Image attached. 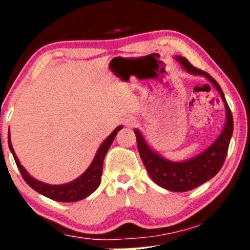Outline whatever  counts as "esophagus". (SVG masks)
I'll list each match as a JSON object with an SVG mask.
<instances>
[{"label":"esophagus","instance_id":"esophagus-1","mask_svg":"<svg viewBox=\"0 0 250 250\" xmlns=\"http://www.w3.org/2000/svg\"><path fill=\"white\" fill-rule=\"evenodd\" d=\"M135 123H136V121L134 117H125V119H124V124L126 126H133V125H135Z\"/></svg>","mask_w":250,"mask_h":250}]
</instances>
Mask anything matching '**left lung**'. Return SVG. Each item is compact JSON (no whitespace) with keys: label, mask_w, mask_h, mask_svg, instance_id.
I'll return each mask as SVG.
<instances>
[{"label":"left lung","mask_w":250,"mask_h":250,"mask_svg":"<svg viewBox=\"0 0 250 250\" xmlns=\"http://www.w3.org/2000/svg\"><path fill=\"white\" fill-rule=\"evenodd\" d=\"M174 59L179 61L183 69L189 74L194 76H203L210 82L220 93L225 108L224 127L217 139L199 155L183 162H172L164 158L160 153L149 146L145 136L138 128L134 129L140 156L153 182L173 192H186L213 179L220 172L227 157L229 145L233 133V118L225 100L223 91L209 74L193 67L184 57L175 56Z\"/></svg>","instance_id":"obj_1"}]
</instances>
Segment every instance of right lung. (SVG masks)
<instances>
[{
  "mask_svg": "<svg viewBox=\"0 0 250 250\" xmlns=\"http://www.w3.org/2000/svg\"><path fill=\"white\" fill-rule=\"evenodd\" d=\"M123 128V125H119L112 131L107 139L101 143L99 146L97 153H95L91 165L87 167V169L78 176L77 179L64 184H47L41 181L34 179L30 174L27 172L21 164H20L18 157H17L15 150H13L11 139H10V132L8 134V143L10 151H11L15 162L17 164L20 173L30 188H33L36 192H39L43 196H45L50 199L56 201H62V203H73V201H78L84 199L93 193L98 187L100 186L101 175H102V166H104V159L105 153L108 152L110 148L112 141L115 140V136L117 133Z\"/></svg>",
  "mask_w": 250,
  "mask_h": 250,
  "instance_id": "1",
  "label": "right lung"
}]
</instances>
